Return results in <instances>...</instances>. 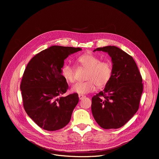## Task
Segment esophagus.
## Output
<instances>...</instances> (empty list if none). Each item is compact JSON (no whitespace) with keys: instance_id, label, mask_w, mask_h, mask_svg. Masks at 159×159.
<instances>
[{"instance_id":"obj_1","label":"esophagus","mask_w":159,"mask_h":159,"mask_svg":"<svg viewBox=\"0 0 159 159\" xmlns=\"http://www.w3.org/2000/svg\"><path fill=\"white\" fill-rule=\"evenodd\" d=\"M78 97H79V98L80 100H83L84 98H85L86 97L84 95H78Z\"/></svg>"}]
</instances>
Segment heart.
<instances>
[{"mask_svg":"<svg viewBox=\"0 0 159 159\" xmlns=\"http://www.w3.org/2000/svg\"><path fill=\"white\" fill-rule=\"evenodd\" d=\"M80 66L88 70L85 82H79L74 84L71 90L73 92L84 95L95 91L96 86L102 88L110 81L113 72L112 64L110 61H102L101 59L92 54H87L80 56L77 59ZM75 70L73 67L66 64L62 68L63 77L70 83L75 81Z\"/></svg>","mask_w":159,"mask_h":159,"instance_id":"b5f03b06","label":"heart"}]
</instances>
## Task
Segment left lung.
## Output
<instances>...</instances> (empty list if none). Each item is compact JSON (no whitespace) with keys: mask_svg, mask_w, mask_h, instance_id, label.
Segmentation results:
<instances>
[{"mask_svg":"<svg viewBox=\"0 0 159 159\" xmlns=\"http://www.w3.org/2000/svg\"><path fill=\"white\" fill-rule=\"evenodd\" d=\"M107 52L111 58V78L103 91L92 98L91 110L103 129L124 125L139 108L143 85L133 57L114 46L98 48L93 51Z\"/></svg>","mask_w":159,"mask_h":159,"instance_id":"left-lung-1","label":"left lung"}]
</instances>
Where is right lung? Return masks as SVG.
<instances>
[{
  "label": "right lung",
  "instance_id": "right-lung-1",
  "mask_svg": "<svg viewBox=\"0 0 159 159\" xmlns=\"http://www.w3.org/2000/svg\"><path fill=\"white\" fill-rule=\"evenodd\" d=\"M80 48L52 46L36 54L23 74L20 90L27 115L48 131L62 129L79 102L78 93L61 95L68 86L62 75L64 61Z\"/></svg>",
  "mask_w": 159,
  "mask_h": 159
}]
</instances>
